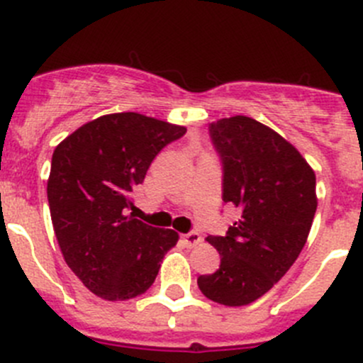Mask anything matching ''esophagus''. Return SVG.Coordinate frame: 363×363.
I'll return each mask as SVG.
<instances>
[{
    "mask_svg": "<svg viewBox=\"0 0 363 363\" xmlns=\"http://www.w3.org/2000/svg\"><path fill=\"white\" fill-rule=\"evenodd\" d=\"M200 240H202V237H200L199 232H188L182 235V242H184L188 247H195Z\"/></svg>",
    "mask_w": 363,
    "mask_h": 363,
    "instance_id": "1",
    "label": "esophagus"
}]
</instances>
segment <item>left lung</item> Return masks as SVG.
<instances>
[{"label":"left lung","instance_id":"1","mask_svg":"<svg viewBox=\"0 0 363 363\" xmlns=\"http://www.w3.org/2000/svg\"><path fill=\"white\" fill-rule=\"evenodd\" d=\"M221 160L223 202L240 218L226 235H208L221 263L199 277L200 291L223 306H247L290 270L316 212V175L290 142L246 116L208 124Z\"/></svg>","mask_w":363,"mask_h":363}]
</instances>
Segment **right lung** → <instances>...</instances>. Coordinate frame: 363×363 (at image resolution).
<instances>
[{
	"instance_id": "add662e5",
	"label": "right lung",
	"mask_w": 363,
	"mask_h": 363,
	"mask_svg": "<svg viewBox=\"0 0 363 363\" xmlns=\"http://www.w3.org/2000/svg\"><path fill=\"white\" fill-rule=\"evenodd\" d=\"M186 128L137 112L101 116L56 147L47 182L50 218L65 262L105 300L149 290L179 235L133 216V189L152 160Z\"/></svg>"
}]
</instances>
